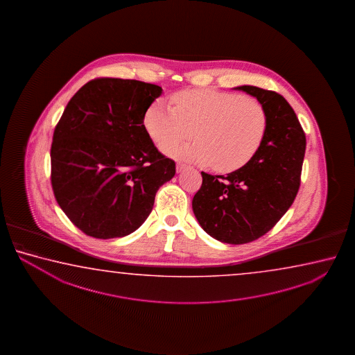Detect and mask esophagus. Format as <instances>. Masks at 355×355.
I'll use <instances>...</instances> for the list:
<instances>
[{"instance_id":"34e87169","label":"esophagus","mask_w":355,"mask_h":355,"mask_svg":"<svg viewBox=\"0 0 355 355\" xmlns=\"http://www.w3.org/2000/svg\"><path fill=\"white\" fill-rule=\"evenodd\" d=\"M187 168V165H185V164H182V162H178V164H176V171H178V173L184 171V170H185Z\"/></svg>"}]
</instances>
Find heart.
<instances>
[{
    "label": "heart",
    "instance_id": "obj_1",
    "mask_svg": "<svg viewBox=\"0 0 355 355\" xmlns=\"http://www.w3.org/2000/svg\"><path fill=\"white\" fill-rule=\"evenodd\" d=\"M174 108L162 101L146 110L144 125L155 144L170 157L209 165L229 173L242 168L259 151L268 118L254 98L216 89L184 90L173 96ZM191 145L171 142L190 138ZM171 144V146H168Z\"/></svg>",
    "mask_w": 355,
    "mask_h": 355
}]
</instances>
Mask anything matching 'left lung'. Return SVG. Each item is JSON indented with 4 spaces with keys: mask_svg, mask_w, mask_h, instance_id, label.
Listing matches in <instances>:
<instances>
[{
    "mask_svg": "<svg viewBox=\"0 0 355 355\" xmlns=\"http://www.w3.org/2000/svg\"><path fill=\"white\" fill-rule=\"evenodd\" d=\"M234 89L246 92L265 107V139L254 157L227 176L202 171L193 210L211 237L242 245L267 234L293 204L301 185L306 135L281 94L253 85Z\"/></svg>",
    "mask_w": 355,
    "mask_h": 355,
    "instance_id": "left-lung-1",
    "label": "left lung"
}]
</instances>
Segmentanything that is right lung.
Here are the masks:
<instances>
[{
    "label": "right lung",
    "mask_w": 355,
    "mask_h": 355,
    "mask_svg": "<svg viewBox=\"0 0 355 355\" xmlns=\"http://www.w3.org/2000/svg\"><path fill=\"white\" fill-rule=\"evenodd\" d=\"M162 87L134 79L96 78L72 96L53 132L54 198L80 231L124 237L150 215L175 162L157 151L145 113Z\"/></svg>",
    "instance_id": "right-lung-1"
}]
</instances>
